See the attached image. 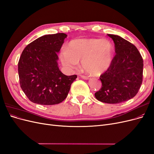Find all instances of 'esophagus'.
I'll list each match as a JSON object with an SVG mask.
<instances>
[{"label": "esophagus", "instance_id": "obj_1", "mask_svg": "<svg viewBox=\"0 0 154 154\" xmlns=\"http://www.w3.org/2000/svg\"><path fill=\"white\" fill-rule=\"evenodd\" d=\"M81 77H82V78L84 79V80H88V79H89V78H88V76H84V75L81 76Z\"/></svg>", "mask_w": 154, "mask_h": 154}]
</instances>
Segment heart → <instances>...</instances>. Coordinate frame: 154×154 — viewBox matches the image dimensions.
<instances>
[{
    "instance_id": "1",
    "label": "heart",
    "mask_w": 154,
    "mask_h": 154,
    "mask_svg": "<svg viewBox=\"0 0 154 154\" xmlns=\"http://www.w3.org/2000/svg\"><path fill=\"white\" fill-rule=\"evenodd\" d=\"M114 47L108 39L82 38L71 41L60 54L63 66L76 69L82 61L83 69L91 75H99L108 69L113 59Z\"/></svg>"
}]
</instances>
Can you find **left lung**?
<instances>
[{"instance_id":"1","label":"left lung","mask_w":154,"mask_h":154,"mask_svg":"<svg viewBox=\"0 0 154 154\" xmlns=\"http://www.w3.org/2000/svg\"><path fill=\"white\" fill-rule=\"evenodd\" d=\"M107 35L114 41L116 54L109 68L100 76L102 87L95 97L103 103H119L138 92L143 82V60L134 45L118 35Z\"/></svg>"}]
</instances>
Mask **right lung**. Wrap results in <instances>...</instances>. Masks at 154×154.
Wrapping results in <instances>:
<instances>
[{
	"instance_id": "add662e5",
	"label": "right lung",
	"mask_w": 154,
	"mask_h": 154,
	"mask_svg": "<svg viewBox=\"0 0 154 154\" xmlns=\"http://www.w3.org/2000/svg\"><path fill=\"white\" fill-rule=\"evenodd\" d=\"M65 33L46 35L27 45L18 63L20 85L32 103L58 104L66 98L76 75L66 76L58 67L59 52Z\"/></svg>"
}]
</instances>
